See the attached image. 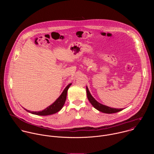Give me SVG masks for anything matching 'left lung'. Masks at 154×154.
<instances>
[{
    "mask_svg": "<svg viewBox=\"0 0 154 154\" xmlns=\"http://www.w3.org/2000/svg\"><path fill=\"white\" fill-rule=\"evenodd\" d=\"M86 93H87V97L89 101L90 102V103L92 104V105L96 108L97 109V110L104 113H108V114H111V113H117L119 112L121 110H122L123 108H110L109 106H107L106 105H102L100 103H99L98 102H97L94 97L91 95L88 88L86 86Z\"/></svg>",
    "mask_w": 154,
    "mask_h": 154,
    "instance_id": "obj_1",
    "label": "left lung"
}]
</instances>
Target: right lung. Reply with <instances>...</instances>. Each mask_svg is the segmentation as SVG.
Instances as JSON below:
<instances>
[{
  "mask_svg": "<svg viewBox=\"0 0 154 154\" xmlns=\"http://www.w3.org/2000/svg\"><path fill=\"white\" fill-rule=\"evenodd\" d=\"M71 85V83L69 84L66 88L63 91L62 94L60 95V96L55 100L54 103H53L52 105H51L49 106L46 108L45 109L41 111V112H31L27 109L26 110L30 113L36 115H40V116H46V115H53L54 113H56L57 112H59L60 109L63 108L66 99V96H67V92L69 89V88Z\"/></svg>",
  "mask_w": 154,
  "mask_h": 154,
  "instance_id": "obj_1",
  "label": "right lung"
}]
</instances>
